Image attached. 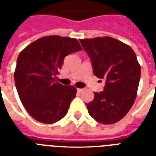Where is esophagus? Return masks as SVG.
<instances>
[{
  "mask_svg": "<svg viewBox=\"0 0 156 156\" xmlns=\"http://www.w3.org/2000/svg\"><path fill=\"white\" fill-rule=\"evenodd\" d=\"M83 89H82V88H78V89H77V91H78V93H81L82 91H83Z\"/></svg>",
  "mask_w": 156,
  "mask_h": 156,
  "instance_id": "34e87169",
  "label": "esophagus"
}]
</instances>
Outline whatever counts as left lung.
<instances>
[{"instance_id": "obj_1", "label": "left lung", "mask_w": 156, "mask_h": 156, "mask_svg": "<svg viewBox=\"0 0 156 156\" xmlns=\"http://www.w3.org/2000/svg\"><path fill=\"white\" fill-rule=\"evenodd\" d=\"M88 54L93 72L105 80L104 90L95 92L87 104L88 113L104 125L114 124L128 113L135 101L141 67L129 45L108 36L79 40Z\"/></svg>"}]
</instances>
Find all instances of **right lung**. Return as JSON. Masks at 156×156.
Returning <instances> with one entry per match:
<instances>
[{
	"label": "right lung",
	"instance_id": "1",
	"mask_svg": "<svg viewBox=\"0 0 156 156\" xmlns=\"http://www.w3.org/2000/svg\"><path fill=\"white\" fill-rule=\"evenodd\" d=\"M76 39L59 35L35 40L19 53L14 82L21 102L36 121L55 123L66 116L76 88L55 81L66 56L81 51Z\"/></svg>",
	"mask_w": 156,
	"mask_h": 156
}]
</instances>
